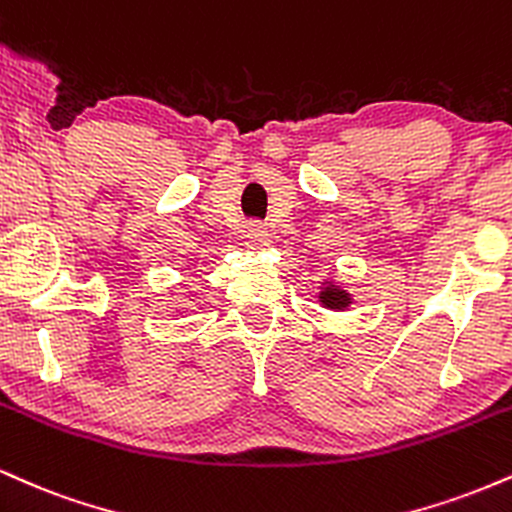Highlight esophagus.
I'll return each instance as SVG.
<instances>
[{
    "label": "esophagus",
    "instance_id": "34e87169",
    "mask_svg": "<svg viewBox=\"0 0 512 512\" xmlns=\"http://www.w3.org/2000/svg\"><path fill=\"white\" fill-rule=\"evenodd\" d=\"M244 244H246V249H251V251H263L266 246H270V234L266 227L251 222L244 232Z\"/></svg>",
    "mask_w": 512,
    "mask_h": 512
}]
</instances>
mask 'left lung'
Masks as SVG:
<instances>
[{
  "label": "left lung",
  "mask_w": 512,
  "mask_h": 512,
  "mask_svg": "<svg viewBox=\"0 0 512 512\" xmlns=\"http://www.w3.org/2000/svg\"><path fill=\"white\" fill-rule=\"evenodd\" d=\"M318 304L328 311H347L354 304V294L347 290L342 282L335 278H326L318 282Z\"/></svg>",
  "instance_id": "1"
}]
</instances>
